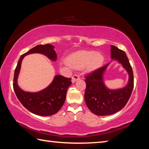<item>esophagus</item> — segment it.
<instances>
[{
    "instance_id": "esophagus-1",
    "label": "esophagus",
    "mask_w": 149,
    "mask_h": 149,
    "mask_svg": "<svg viewBox=\"0 0 149 149\" xmlns=\"http://www.w3.org/2000/svg\"><path fill=\"white\" fill-rule=\"evenodd\" d=\"M80 78L79 75L78 74H74L72 77V83H75L77 80H78Z\"/></svg>"
}]
</instances>
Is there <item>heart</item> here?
<instances>
[{
	"instance_id": "b5f03b06",
	"label": "heart",
	"mask_w": 149,
	"mask_h": 149,
	"mask_svg": "<svg viewBox=\"0 0 149 149\" xmlns=\"http://www.w3.org/2000/svg\"><path fill=\"white\" fill-rule=\"evenodd\" d=\"M104 62V56L100 52L81 50L70 55L68 63L75 68H81L86 65L87 70L93 71L97 70Z\"/></svg>"
}]
</instances>
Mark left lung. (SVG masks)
Masks as SVG:
<instances>
[{
    "label": "left lung",
    "instance_id": "left-lung-1",
    "mask_svg": "<svg viewBox=\"0 0 149 149\" xmlns=\"http://www.w3.org/2000/svg\"><path fill=\"white\" fill-rule=\"evenodd\" d=\"M111 58L122 65L129 74V81L124 87L109 89L106 87L103 75L109 64L96 70L85 78V103L89 109L97 116L114 114L125 107L132 95L134 86L133 73L125 52L111 45Z\"/></svg>",
    "mask_w": 149,
    "mask_h": 149
}]
</instances>
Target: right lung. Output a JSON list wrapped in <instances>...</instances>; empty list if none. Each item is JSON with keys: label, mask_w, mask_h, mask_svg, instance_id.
Wrapping results in <instances>:
<instances>
[{"label": "right lung", "mask_w": 149, "mask_h": 149, "mask_svg": "<svg viewBox=\"0 0 149 149\" xmlns=\"http://www.w3.org/2000/svg\"><path fill=\"white\" fill-rule=\"evenodd\" d=\"M54 48L50 44L37 45L22 55L14 72L13 87L17 99L29 112L39 116H51L58 112L65 102L68 88L72 85V79L60 75H55L53 81L47 88L39 92L30 93L20 89L17 85V77L22 60L27 54L40 53L52 61H56L57 55Z\"/></svg>", "instance_id": "right-lung-1"}]
</instances>
